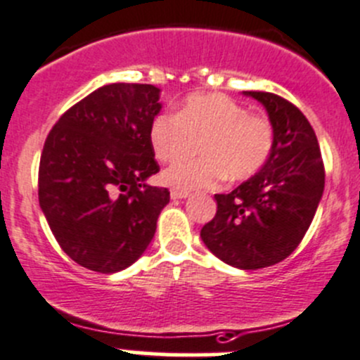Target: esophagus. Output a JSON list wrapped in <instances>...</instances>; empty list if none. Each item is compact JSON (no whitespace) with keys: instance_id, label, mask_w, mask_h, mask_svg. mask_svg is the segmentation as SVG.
Returning a JSON list of instances; mask_svg holds the SVG:
<instances>
[{"instance_id":"1","label":"esophagus","mask_w":360,"mask_h":360,"mask_svg":"<svg viewBox=\"0 0 360 360\" xmlns=\"http://www.w3.org/2000/svg\"><path fill=\"white\" fill-rule=\"evenodd\" d=\"M169 195H172V199H185V198H188L191 194L185 191H176V188H172Z\"/></svg>"}]
</instances>
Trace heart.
Instances as JSON below:
<instances>
[{
  "mask_svg": "<svg viewBox=\"0 0 360 360\" xmlns=\"http://www.w3.org/2000/svg\"><path fill=\"white\" fill-rule=\"evenodd\" d=\"M203 136L198 143L202 158L181 159L162 173L166 185L176 191L212 188L224 179H247L268 159L273 129L268 119L250 115L245 106L226 94H192L175 115L161 113L148 129L154 158L175 161L185 150L188 136Z\"/></svg>",
  "mask_w": 360,
  "mask_h": 360,
  "instance_id": "heart-1",
  "label": "heart"
}]
</instances>
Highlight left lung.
<instances>
[{
  "mask_svg": "<svg viewBox=\"0 0 360 360\" xmlns=\"http://www.w3.org/2000/svg\"><path fill=\"white\" fill-rule=\"evenodd\" d=\"M264 106L273 127L268 159L229 194H215L217 213L201 229L215 257L238 269H261L289 257L315 217L326 173L315 131L292 103L245 91Z\"/></svg>",
  "mask_w": 360,
  "mask_h": 360,
  "instance_id": "8db88e82",
  "label": "left lung"
}]
</instances>
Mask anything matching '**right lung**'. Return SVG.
Segmentation results:
<instances>
[{"label":"right lung","instance_id":"obj_1","mask_svg":"<svg viewBox=\"0 0 360 360\" xmlns=\"http://www.w3.org/2000/svg\"><path fill=\"white\" fill-rule=\"evenodd\" d=\"M161 89L110 84L58 120L38 173L40 208L60 248L77 264L117 273L143 255L169 191L147 180L159 172L148 129Z\"/></svg>","mask_w":360,"mask_h":360}]
</instances>
